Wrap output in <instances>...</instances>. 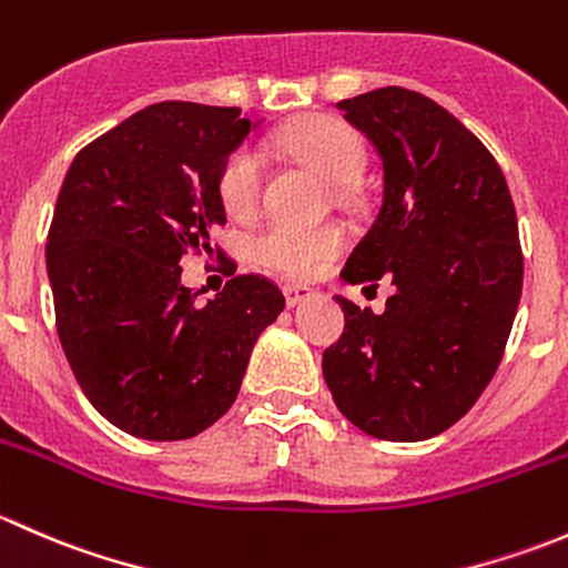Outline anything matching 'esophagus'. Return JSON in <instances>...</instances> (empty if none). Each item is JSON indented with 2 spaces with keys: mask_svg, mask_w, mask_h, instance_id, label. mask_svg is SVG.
<instances>
[{
  "mask_svg": "<svg viewBox=\"0 0 568 568\" xmlns=\"http://www.w3.org/2000/svg\"><path fill=\"white\" fill-rule=\"evenodd\" d=\"M283 294H285V302H288V307H296V305H300V302L311 300L313 291L307 288V285L288 283V285H283Z\"/></svg>",
  "mask_w": 568,
  "mask_h": 568,
  "instance_id": "34e87169",
  "label": "esophagus"
}]
</instances>
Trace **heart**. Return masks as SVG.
<instances>
[{"label": "heart", "mask_w": 568, "mask_h": 568, "mask_svg": "<svg viewBox=\"0 0 568 568\" xmlns=\"http://www.w3.org/2000/svg\"><path fill=\"white\" fill-rule=\"evenodd\" d=\"M280 145L296 162L313 168L335 186L357 181L365 168V142L352 125L332 118H316L280 136ZM263 192V159L252 148H242L225 162L220 175V200L233 220L255 214ZM343 231L337 225L296 227L274 222L252 239V252L268 268L294 277H307L321 263L343 250Z\"/></svg>", "instance_id": "heart-1"}]
</instances>
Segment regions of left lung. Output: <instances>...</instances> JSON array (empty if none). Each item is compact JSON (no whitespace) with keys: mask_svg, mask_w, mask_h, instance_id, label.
Returning <instances> with one entry per match:
<instances>
[{"mask_svg":"<svg viewBox=\"0 0 568 568\" xmlns=\"http://www.w3.org/2000/svg\"><path fill=\"white\" fill-rule=\"evenodd\" d=\"M337 109L385 173L343 280L390 277L395 294L382 316L337 296L346 329L321 368L359 432L417 443L467 415L500 365L523 294L517 211L495 156L437 101L379 88Z\"/></svg>","mask_w":568,"mask_h":568,"instance_id":"obj_1","label":"left lung"}]
</instances>
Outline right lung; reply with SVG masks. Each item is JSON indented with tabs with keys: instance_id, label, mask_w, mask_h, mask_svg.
Masks as SVG:
<instances>
[{
	"instance_id": "add662e5",
	"label": "right lung",
	"mask_w": 568,
	"mask_h": 568,
	"mask_svg": "<svg viewBox=\"0 0 568 568\" xmlns=\"http://www.w3.org/2000/svg\"><path fill=\"white\" fill-rule=\"evenodd\" d=\"M255 125L239 106L162 101L82 148L62 181L45 244L57 335L90 404L131 437L220 420L285 307L261 274L209 302L181 283V257L214 250L222 168Z\"/></svg>"
}]
</instances>
